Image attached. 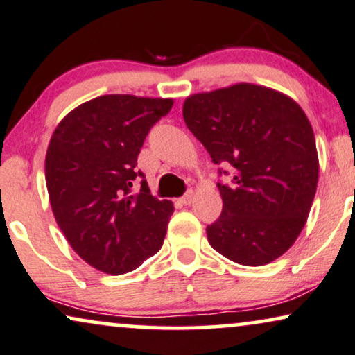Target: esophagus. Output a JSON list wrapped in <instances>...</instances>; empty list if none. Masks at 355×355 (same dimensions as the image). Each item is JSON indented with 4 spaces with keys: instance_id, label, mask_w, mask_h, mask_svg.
I'll use <instances>...</instances> for the list:
<instances>
[{
    "instance_id": "esophagus-1",
    "label": "esophagus",
    "mask_w": 355,
    "mask_h": 355,
    "mask_svg": "<svg viewBox=\"0 0 355 355\" xmlns=\"http://www.w3.org/2000/svg\"><path fill=\"white\" fill-rule=\"evenodd\" d=\"M177 201L180 205H183V206H190L191 201H193V191H188L185 196H182V198H178Z\"/></svg>"
}]
</instances>
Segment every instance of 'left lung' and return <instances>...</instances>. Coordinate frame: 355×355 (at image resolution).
I'll use <instances>...</instances> for the list:
<instances>
[{
	"instance_id": "left-lung-1",
	"label": "left lung",
	"mask_w": 355,
	"mask_h": 355,
	"mask_svg": "<svg viewBox=\"0 0 355 355\" xmlns=\"http://www.w3.org/2000/svg\"><path fill=\"white\" fill-rule=\"evenodd\" d=\"M183 119L214 164H230L219 183L223 213L206 227L211 248L241 266L284 255L306 224L318 187L315 132L293 98L254 83L190 95Z\"/></svg>"
}]
</instances>
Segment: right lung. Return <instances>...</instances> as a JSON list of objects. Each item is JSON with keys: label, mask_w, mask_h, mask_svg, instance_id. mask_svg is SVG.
<instances>
[{"label": "right lung", "mask_w": 355, "mask_h": 355, "mask_svg": "<svg viewBox=\"0 0 355 355\" xmlns=\"http://www.w3.org/2000/svg\"><path fill=\"white\" fill-rule=\"evenodd\" d=\"M172 98L103 95L71 110L53 131L46 185L71 249L96 270L121 275L159 252L173 203L142 180L131 193L137 155Z\"/></svg>", "instance_id": "right-lung-1"}]
</instances>
